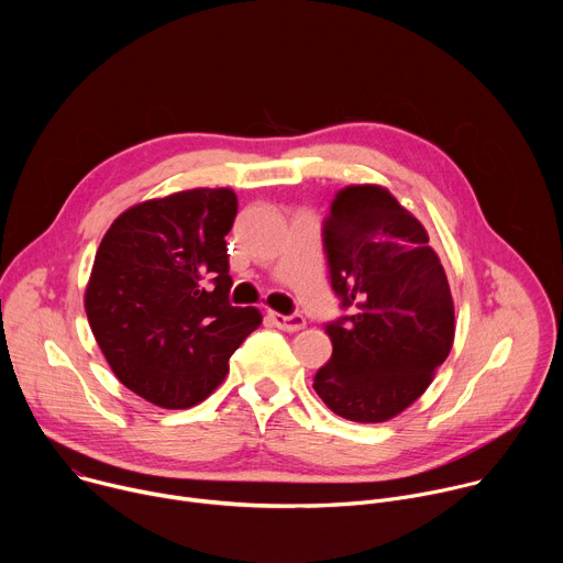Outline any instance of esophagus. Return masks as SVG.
<instances>
[{
	"label": "esophagus",
	"instance_id": "1",
	"mask_svg": "<svg viewBox=\"0 0 563 563\" xmlns=\"http://www.w3.org/2000/svg\"><path fill=\"white\" fill-rule=\"evenodd\" d=\"M269 320L272 323L283 330V332H300L305 328V318L300 313H294V316H283V313H276V311H269Z\"/></svg>",
	"mask_w": 563,
	"mask_h": 563
}]
</instances>
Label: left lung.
<instances>
[{
	"mask_svg": "<svg viewBox=\"0 0 563 563\" xmlns=\"http://www.w3.org/2000/svg\"><path fill=\"white\" fill-rule=\"evenodd\" d=\"M332 289L352 316L325 330L313 389L339 417L383 423L410 408L454 343V300L426 227L380 185L341 189L325 222Z\"/></svg>",
	"mask_w": 563,
	"mask_h": 563,
	"instance_id": "left-lung-1",
	"label": "left lung"
}]
</instances>
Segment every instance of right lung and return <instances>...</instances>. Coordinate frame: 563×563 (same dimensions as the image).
<instances>
[{
    "mask_svg": "<svg viewBox=\"0 0 563 563\" xmlns=\"http://www.w3.org/2000/svg\"><path fill=\"white\" fill-rule=\"evenodd\" d=\"M233 189H187L120 213L98 247L85 291L91 332L122 385L165 410H187L227 376L261 323L231 307L224 235Z\"/></svg>",
    "mask_w": 563,
    "mask_h": 563,
    "instance_id": "add662e5",
    "label": "right lung"
}]
</instances>
